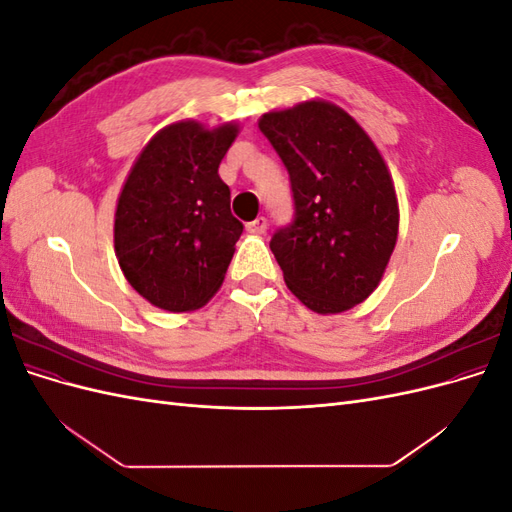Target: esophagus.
I'll list each match as a JSON object with an SVG mask.
<instances>
[{
  "instance_id": "34e87169",
  "label": "esophagus",
  "mask_w": 512,
  "mask_h": 512,
  "mask_svg": "<svg viewBox=\"0 0 512 512\" xmlns=\"http://www.w3.org/2000/svg\"><path fill=\"white\" fill-rule=\"evenodd\" d=\"M247 232H252V235H265V232H267V218L258 215L254 222L247 224Z\"/></svg>"
}]
</instances>
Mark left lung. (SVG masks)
Masks as SVG:
<instances>
[{
	"instance_id": "1",
	"label": "left lung",
	"mask_w": 512,
	"mask_h": 512,
	"mask_svg": "<svg viewBox=\"0 0 512 512\" xmlns=\"http://www.w3.org/2000/svg\"><path fill=\"white\" fill-rule=\"evenodd\" d=\"M258 128L290 177L292 222L269 243L286 286L318 314L363 303L382 280L399 228L380 151L346 111L322 100L262 115Z\"/></svg>"
}]
</instances>
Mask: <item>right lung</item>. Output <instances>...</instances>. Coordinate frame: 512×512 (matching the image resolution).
<instances>
[{
    "instance_id": "right-lung-1",
    "label": "right lung",
    "mask_w": 512,
    "mask_h": 512,
    "mask_svg": "<svg viewBox=\"0 0 512 512\" xmlns=\"http://www.w3.org/2000/svg\"><path fill=\"white\" fill-rule=\"evenodd\" d=\"M239 128L179 121L151 138L115 211V252L130 286L156 307L190 312L224 282L243 224L218 168Z\"/></svg>"
}]
</instances>
